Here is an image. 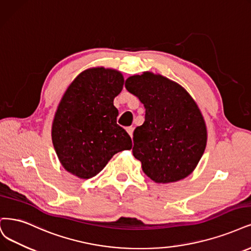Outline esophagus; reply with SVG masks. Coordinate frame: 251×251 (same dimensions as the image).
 Returning <instances> with one entry per match:
<instances>
[{
  "instance_id": "esophagus-1",
  "label": "esophagus",
  "mask_w": 251,
  "mask_h": 251,
  "mask_svg": "<svg viewBox=\"0 0 251 251\" xmlns=\"http://www.w3.org/2000/svg\"><path fill=\"white\" fill-rule=\"evenodd\" d=\"M126 132H127V134L129 135V136H133V132H134V127H132V126H128V127H126Z\"/></svg>"
}]
</instances>
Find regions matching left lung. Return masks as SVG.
<instances>
[{"label": "left lung", "instance_id": "1", "mask_svg": "<svg viewBox=\"0 0 251 251\" xmlns=\"http://www.w3.org/2000/svg\"><path fill=\"white\" fill-rule=\"evenodd\" d=\"M126 88L145 108V122L134 131V157L144 174L159 184L191 175L208 140L201 111L189 92L151 72L128 76Z\"/></svg>", "mask_w": 251, "mask_h": 251}]
</instances>
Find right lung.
<instances>
[{
    "label": "right lung",
    "mask_w": 251,
    "mask_h": 251,
    "mask_svg": "<svg viewBox=\"0 0 251 251\" xmlns=\"http://www.w3.org/2000/svg\"><path fill=\"white\" fill-rule=\"evenodd\" d=\"M123 74L102 66L83 71L68 86L51 125V141L66 171L88 179L113 155L132 149V139L116 124L113 100L122 92Z\"/></svg>",
    "instance_id": "right-lung-1"
}]
</instances>
